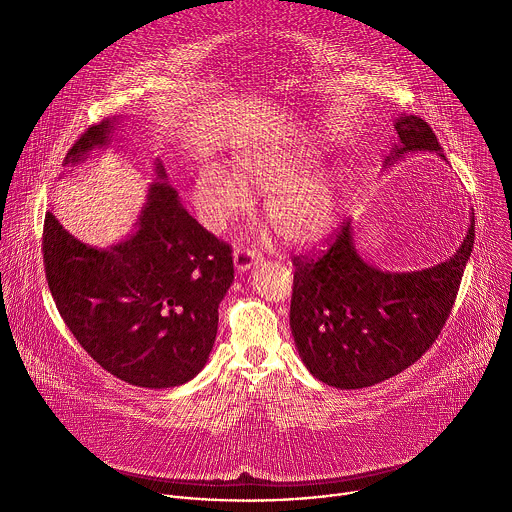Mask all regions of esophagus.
<instances>
[{
  "mask_svg": "<svg viewBox=\"0 0 512 512\" xmlns=\"http://www.w3.org/2000/svg\"><path fill=\"white\" fill-rule=\"evenodd\" d=\"M259 255L251 249H245V247H237L235 253H233V261H235V267L237 271H247L251 269L255 263H257Z\"/></svg>",
  "mask_w": 512,
  "mask_h": 512,
  "instance_id": "obj_1",
  "label": "esophagus"
}]
</instances>
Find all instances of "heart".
Returning a JSON list of instances; mask_svg holds the SVG:
<instances>
[{
  "instance_id": "1",
  "label": "heart",
  "mask_w": 512,
  "mask_h": 512,
  "mask_svg": "<svg viewBox=\"0 0 512 512\" xmlns=\"http://www.w3.org/2000/svg\"><path fill=\"white\" fill-rule=\"evenodd\" d=\"M314 156L294 148H253L233 156L231 170L204 166L192 184V200L204 225L225 229L251 206V192L267 194L265 221L281 243L312 247L328 237L336 223L338 190L334 178L316 170Z\"/></svg>"
}]
</instances>
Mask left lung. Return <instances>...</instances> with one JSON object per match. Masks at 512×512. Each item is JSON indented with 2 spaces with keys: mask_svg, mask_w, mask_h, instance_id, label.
<instances>
[{
  "mask_svg": "<svg viewBox=\"0 0 512 512\" xmlns=\"http://www.w3.org/2000/svg\"><path fill=\"white\" fill-rule=\"evenodd\" d=\"M395 131L399 145L385 166L409 152L442 156L423 119L401 115ZM472 247L474 216L448 261L419 271H381L356 253L346 221L326 251L296 255L289 328L306 369L330 387L362 389L411 367L450 318Z\"/></svg>",
  "mask_w": 512,
  "mask_h": 512,
  "instance_id": "left-lung-1",
  "label": "left lung"
}]
</instances>
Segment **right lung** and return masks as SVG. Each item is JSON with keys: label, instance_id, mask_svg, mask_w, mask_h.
I'll use <instances>...</instances> for the list:
<instances>
[{"label": "right lung", "instance_id": "obj_1", "mask_svg": "<svg viewBox=\"0 0 512 512\" xmlns=\"http://www.w3.org/2000/svg\"><path fill=\"white\" fill-rule=\"evenodd\" d=\"M117 119L91 125L64 166L107 148ZM148 188L135 233L107 249L72 237L44 218L42 253L50 294L79 344L117 379L145 389H170L194 379L208 360L218 304L235 279L231 247L202 229L166 182Z\"/></svg>", "mask_w": 512, "mask_h": 512}]
</instances>
